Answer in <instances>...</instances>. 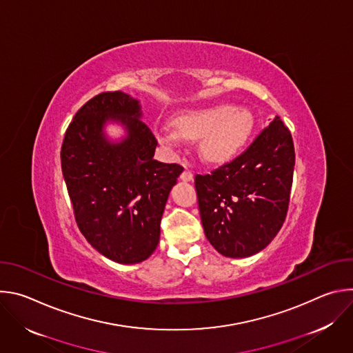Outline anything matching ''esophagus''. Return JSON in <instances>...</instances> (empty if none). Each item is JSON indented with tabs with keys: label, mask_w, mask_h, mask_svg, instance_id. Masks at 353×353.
Wrapping results in <instances>:
<instances>
[{
	"label": "esophagus",
	"mask_w": 353,
	"mask_h": 353,
	"mask_svg": "<svg viewBox=\"0 0 353 353\" xmlns=\"http://www.w3.org/2000/svg\"><path fill=\"white\" fill-rule=\"evenodd\" d=\"M192 177H194V176H192V172L188 170V169H184L183 173L180 174V179H181L183 181H191Z\"/></svg>",
	"instance_id": "esophagus-1"
}]
</instances>
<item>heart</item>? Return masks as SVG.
Returning <instances> with one entry per match:
<instances>
[{"label": "heart", "instance_id": "heart-1", "mask_svg": "<svg viewBox=\"0 0 353 353\" xmlns=\"http://www.w3.org/2000/svg\"><path fill=\"white\" fill-rule=\"evenodd\" d=\"M179 134L187 139H201V154L211 162L226 161L247 143L253 119L244 109L229 105L185 112L174 121ZM163 141H176V134L163 132Z\"/></svg>", "mask_w": 353, "mask_h": 353}]
</instances>
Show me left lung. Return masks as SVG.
<instances>
[{
	"label": "left lung",
	"mask_w": 353,
	"mask_h": 353,
	"mask_svg": "<svg viewBox=\"0 0 353 353\" xmlns=\"http://www.w3.org/2000/svg\"><path fill=\"white\" fill-rule=\"evenodd\" d=\"M294 146L276 117L243 152L194 183L204 232L225 257H250L276 236L290 199Z\"/></svg>",
	"instance_id": "left-lung-1"
}]
</instances>
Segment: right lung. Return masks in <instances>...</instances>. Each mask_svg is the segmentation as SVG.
I'll return each mask as SVG.
<instances>
[{
	"mask_svg": "<svg viewBox=\"0 0 353 353\" xmlns=\"http://www.w3.org/2000/svg\"><path fill=\"white\" fill-rule=\"evenodd\" d=\"M138 100L120 90L93 96L77 112L61 145V169L75 222L100 254L137 264L154 253L166 201L183 166L154 159L158 139L139 119ZM108 119L129 130L120 144L101 134Z\"/></svg>",
	"mask_w": 353,
	"mask_h": 353,
	"instance_id": "1",
	"label": "right lung"
}]
</instances>
